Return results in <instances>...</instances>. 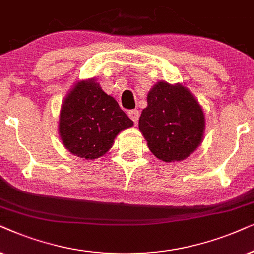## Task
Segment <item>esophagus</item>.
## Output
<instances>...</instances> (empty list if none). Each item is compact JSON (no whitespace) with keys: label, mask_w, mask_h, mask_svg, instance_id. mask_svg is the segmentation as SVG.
<instances>
[{"label":"esophagus","mask_w":254,"mask_h":254,"mask_svg":"<svg viewBox=\"0 0 254 254\" xmlns=\"http://www.w3.org/2000/svg\"><path fill=\"white\" fill-rule=\"evenodd\" d=\"M127 115H129V117L131 118V120H132L134 123L137 124V122H138V120H139V111H138L137 109H134V110H130L129 113H127Z\"/></svg>","instance_id":"obj_1"}]
</instances>
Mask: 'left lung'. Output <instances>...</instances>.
Here are the masks:
<instances>
[{"label": "left lung", "instance_id": "left-lung-1", "mask_svg": "<svg viewBox=\"0 0 254 254\" xmlns=\"http://www.w3.org/2000/svg\"><path fill=\"white\" fill-rule=\"evenodd\" d=\"M138 127L159 160L182 161L203 140L205 117L187 87L159 81L147 94V107L141 111Z\"/></svg>", "mask_w": 254, "mask_h": 254}]
</instances>
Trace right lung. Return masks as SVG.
Masks as SVG:
<instances>
[{"mask_svg":"<svg viewBox=\"0 0 254 254\" xmlns=\"http://www.w3.org/2000/svg\"><path fill=\"white\" fill-rule=\"evenodd\" d=\"M133 122L95 79L79 80L63 101L59 136L73 155L94 160L113 147L115 138Z\"/></svg>","mask_w":254,"mask_h":254,"instance_id":"obj_1","label":"right lung"}]
</instances>
